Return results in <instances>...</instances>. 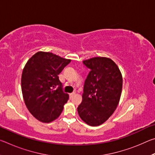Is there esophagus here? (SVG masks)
Instances as JSON below:
<instances>
[{
	"instance_id": "1",
	"label": "esophagus",
	"mask_w": 155,
	"mask_h": 155,
	"mask_svg": "<svg viewBox=\"0 0 155 155\" xmlns=\"http://www.w3.org/2000/svg\"><path fill=\"white\" fill-rule=\"evenodd\" d=\"M74 93H71V94H70V98H72L73 96H74Z\"/></svg>"
}]
</instances>
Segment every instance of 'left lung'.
Returning <instances> with one entry per match:
<instances>
[{
	"mask_svg": "<svg viewBox=\"0 0 155 155\" xmlns=\"http://www.w3.org/2000/svg\"><path fill=\"white\" fill-rule=\"evenodd\" d=\"M90 70L85 81L83 101L77 108L82 120L90 126L104 123L119 103L122 77L117 65L107 57H94L83 61Z\"/></svg>",
	"mask_w": 155,
	"mask_h": 155,
	"instance_id": "8db88e82",
	"label": "left lung"
}]
</instances>
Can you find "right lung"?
I'll return each mask as SVG.
<instances>
[{
  "mask_svg": "<svg viewBox=\"0 0 155 155\" xmlns=\"http://www.w3.org/2000/svg\"><path fill=\"white\" fill-rule=\"evenodd\" d=\"M71 61L46 52H38L23 69L21 85L28 111L41 122L53 121L61 114L69 96L63 91L58 74Z\"/></svg>",
  "mask_w": 155,
  "mask_h": 155,
  "instance_id": "add662e5",
  "label": "right lung"
}]
</instances>
